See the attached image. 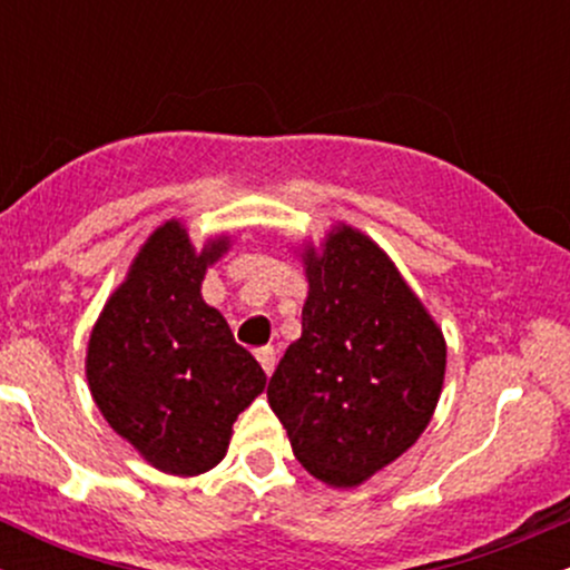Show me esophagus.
Segmentation results:
<instances>
[{"mask_svg":"<svg viewBox=\"0 0 570 570\" xmlns=\"http://www.w3.org/2000/svg\"><path fill=\"white\" fill-rule=\"evenodd\" d=\"M257 362L263 364L265 375H273V370H276V351H273V348H259L257 351Z\"/></svg>","mask_w":570,"mask_h":570,"instance_id":"1","label":"esophagus"}]
</instances>
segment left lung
<instances>
[{
  "label": "left lung",
  "mask_w": 570,
  "mask_h": 570,
  "mask_svg": "<svg viewBox=\"0 0 570 570\" xmlns=\"http://www.w3.org/2000/svg\"><path fill=\"white\" fill-rule=\"evenodd\" d=\"M303 335L267 383L297 461L356 488L415 444L444 381L442 330L367 235L340 225L303 252Z\"/></svg>",
  "instance_id": "obj_1"
}]
</instances>
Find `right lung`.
<instances>
[{
  "instance_id": "add662e5",
  "label": "right lung",
  "mask_w": 570,
  "mask_h": 570,
  "mask_svg": "<svg viewBox=\"0 0 570 570\" xmlns=\"http://www.w3.org/2000/svg\"><path fill=\"white\" fill-rule=\"evenodd\" d=\"M230 240L189 244L166 222L139 248L90 332V394L122 440L155 469L195 476L225 458L235 417L263 394L265 372L200 297L206 267Z\"/></svg>"
}]
</instances>
